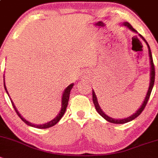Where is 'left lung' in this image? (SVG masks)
I'll use <instances>...</instances> for the list:
<instances>
[{"label":"left lung","mask_w":158,"mask_h":158,"mask_svg":"<svg viewBox=\"0 0 158 158\" xmlns=\"http://www.w3.org/2000/svg\"><path fill=\"white\" fill-rule=\"evenodd\" d=\"M123 25H124V27H128V28H129L130 30H131V31L135 32V33H137L136 30H135V29L131 27V24H129V23H127V22H124V23H123ZM139 36H140V37H141V38L143 39L144 41H145L146 44H147V47H148V49H149V56H150V86H149L148 92H147V95H146L145 99H144L143 104L141 105V107H140L139 109L138 110H137L136 112L135 113V114H132V115L130 116V117H128V118H124V119H114V118H110V117H109V116L106 115V114L105 113H104L103 111L101 110L100 106H99V102H98V100H97L96 95H95L94 91H92V100H93V103H94V105H95V109H96L97 112L99 113V114H100L101 116H102L104 119L106 120V121H109V122H110V123H114V124H124V123L129 122V121L134 120L135 118H136L139 115H140V114L143 112V110H144V108L146 107V106H147V102H148L149 99H150V94H151L152 89H153V87H154V80H155V68H154V62H153V57H152L151 51H150V46H149L148 43L147 42V40L144 39V37H143L142 35H140V34H139Z\"/></svg>","instance_id":"left-lung-1"}]
</instances>
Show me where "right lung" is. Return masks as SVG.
Returning <instances> with one entry per match:
<instances>
[{
    "label": "right lung",
    "mask_w": 158,
    "mask_h": 158,
    "mask_svg": "<svg viewBox=\"0 0 158 158\" xmlns=\"http://www.w3.org/2000/svg\"><path fill=\"white\" fill-rule=\"evenodd\" d=\"M4 89H5V91H6V92H7V93H8V91H7L6 86H5V83H4ZM73 86V84H71V85H69V86H68L67 88H66V89H65L64 92H63V97H62V106H61V110H60V112H59V114H58L57 116H56V117L54 118V119L52 120V121H49V122L45 123V124H32V123L29 122V121H27V120L24 119V118H23V117H22V116H21V114H20L18 112V110H17L16 108H15V105H14V103H13L12 101L11 100V103H12L13 107H14V109H15V112H16V114H18L19 117V118H21L22 121H23L24 123H26V124H27V125H29V126H31V127H34V128H40V129H42V128H50V127L54 126L55 124H57V123L59 121V120H60L62 118H63V114H64L65 112H66V107H67L68 101H69V94H70V90H71V89H72Z\"/></svg>",
    "instance_id": "obj_1"
}]
</instances>
